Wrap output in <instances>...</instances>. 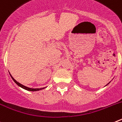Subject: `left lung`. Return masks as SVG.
<instances>
[{
  "label": "left lung",
  "instance_id": "1",
  "mask_svg": "<svg viewBox=\"0 0 122 122\" xmlns=\"http://www.w3.org/2000/svg\"><path fill=\"white\" fill-rule=\"evenodd\" d=\"M110 82H111V81H110V82H109V83H108V84H106V86H107V85H108V84H109V83H110Z\"/></svg>",
  "mask_w": 122,
  "mask_h": 122
}]
</instances>
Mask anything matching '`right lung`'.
Instances as JSON below:
<instances>
[{
	"mask_svg": "<svg viewBox=\"0 0 122 122\" xmlns=\"http://www.w3.org/2000/svg\"><path fill=\"white\" fill-rule=\"evenodd\" d=\"M10 76L11 77V78H12V79L13 80V81L15 82L16 84L17 85H18V86H19L20 87H21V88H22V89H25V90H28V91H32V92H35V91H38V90H43V89H45L46 87H43V88H38V89H33V88H30V87H26V86H24V85L21 84H20L19 82H18V81H16L15 80V79L13 77V76L11 75V74L10 73Z\"/></svg>",
	"mask_w": 122,
	"mask_h": 122,
	"instance_id": "add662e5",
	"label": "right lung"
}]
</instances>
